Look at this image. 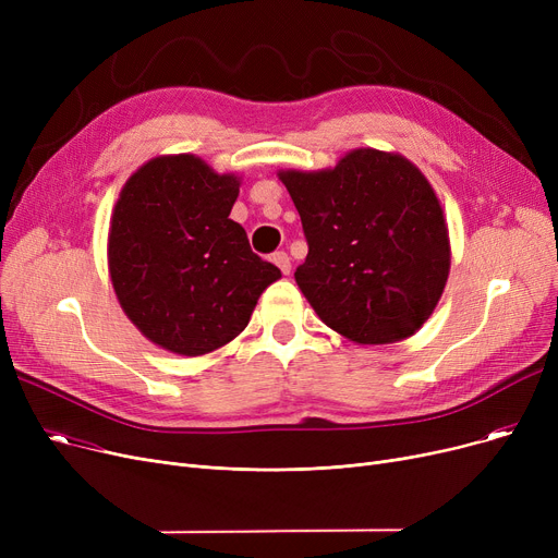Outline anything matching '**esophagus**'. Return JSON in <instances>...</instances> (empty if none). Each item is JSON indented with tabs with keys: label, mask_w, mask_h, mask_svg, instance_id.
Instances as JSON below:
<instances>
[{
	"label": "esophagus",
	"mask_w": 558,
	"mask_h": 558,
	"mask_svg": "<svg viewBox=\"0 0 558 558\" xmlns=\"http://www.w3.org/2000/svg\"><path fill=\"white\" fill-rule=\"evenodd\" d=\"M274 264H276V267H278L284 276H289V271H291V259H289V255H287L284 251L274 253Z\"/></svg>",
	"instance_id": "esophagus-1"
}]
</instances>
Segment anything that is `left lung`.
<instances>
[{
  "label": "left lung",
  "mask_w": 558,
  "mask_h": 558,
  "mask_svg": "<svg viewBox=\"0 0 558 558\" xmlns=\"http://www.w3.org/2000/svg\"><path fill=\"white\" fill-rule=\"evenodd\" d=\"M303 221L307 257L294 278L341 337L379 345L412 337L450 274V234L425 173L396 151H348L330 169H280Z\"/></svg>",
  "instance_id": "1"
}]
</instances>
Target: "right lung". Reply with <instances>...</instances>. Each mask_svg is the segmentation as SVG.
Segmentation results:
<instances>
[{"mask_svg":"<svg viewBox=\"0 0 558 558\" xmlns=\"http://www.w3.org/2000/svg\"><path fill=\"white\" fill-rule=\"evenodd\" d=\"M238 173L194 154L158 156L135 169L114 203L108 274L131 324L173 355L226 345L251 320L280 269L251 251L230 219Z\"/></svg>","mask_w":558,"mask_h":558,"instance_id":"obj_1","label":"right lung"}]
</instances>
